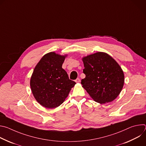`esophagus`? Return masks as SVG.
<instances>
[{
  "label": "esophagus",
  "mask_w": 146,
  "mask_h": 146,
  "mask_svg": "<svg viewBox=\"0 0 146 146\" xmlns=\"http://www.w3.org/2000/svg\"><path fill=\"white\" fill-rule=\"evenodd\" d=\"M75 81H76V82H80V78H77L76 80H75Z\"/></svg>",
  "instance_id": "esophagus-1"
}]
</instances>
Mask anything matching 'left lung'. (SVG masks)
I'll return each mask as SVG.
<instances>
[{"mask_svg": "<svg viewBox=\"0 0 146 146\" xmlns=\"http://www.w3.org/2000/svg\"><path fill=\"white\" fill-rule=\"evenodd\" d=\"M86 77L82 85L90 96L100 104L112 102L121 92L123 72L117 62L108 54L98 52L82 58Z\"/></svg>", "mask_w": 146, "mask_h": 146, "instance_id": "8db88e82", "label": "left lung"}]
</instances>
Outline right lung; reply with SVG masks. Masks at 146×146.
Here are the masks:
<instances>
[{"mask_svg": "<svg viewBox=\"0 0 146 146\" xmlns=\"http://www.w3.org/2000/svg\"><path fill=\"white\" fill-rule=\"evenodd\" d=\"M65 57L52 52L48 53L40 59L32 73L30 82L32 94L46 108L60 106L76 84L62 68Z\"/></svg>", "mask_w": 146, "mask_h": 146, "instance_id": "add662e5", "label": "right lung"}]
</instances>
